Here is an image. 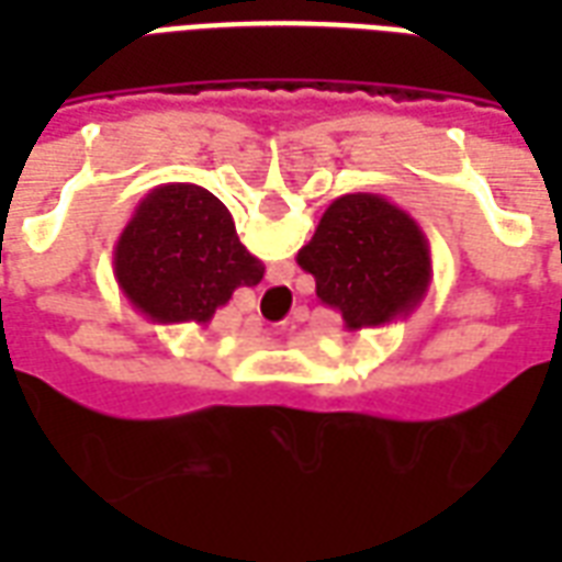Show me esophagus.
I'll return each mask as SVG.
<instances>
[{
    "label": "esophagus",
    "instance_id": "obj_1",
    "mask_svg": "<svg viewBox=\"0 0 562 562\" xmlns=\"http://www.w3.org/2000/svg\"><path fill=\"white\" fill-rule=\"evenodd\" d=\"M246 325H249V330H252V334H258V330H261V325H265V318L252 313V316L246 318Z\"/></svg>",
    "mask_w": 562,
    "mask_h": 562
}]
</instances>
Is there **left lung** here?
Segmentation results:
<instances>
[{
    "label": "left lung",
    "instance_id": "obj_1",
    "mask_svg": "<svg viewBox=\"0 0 562 562\" xmlns=\"http://www.w3.org/2000/svg\"><path fill=\"white\" fill-rule=\"evenodd\" d=\"M297 265L313 273L318 301L340 313L346 330L406 318L434 277L422 225L373 192L330 201L313 240L297 252Z\"/></svg>",
    "mask_w": 562,
    "mask_h": 562
}]
</instances>
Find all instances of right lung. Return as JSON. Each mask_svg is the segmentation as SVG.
Wrapping results in <instances>:
<instances>
[{"mask_svg": "<svg viewBox=\"0 0 562 562\" xmlns=\"http://www.w3.org/2000/svg\"><path fill=\"white\" fill-rule=\"evenodd\" d=\"M114 277L138 313L159 325H207L234 289L258 285L265 265L237 237L220 198L165 183L140 198L114 246Z\"/></svg>", "mask_w": 562, "mask_h": 562, "instance_id": "obj_1", "label": "right lung"}]
</instances>
